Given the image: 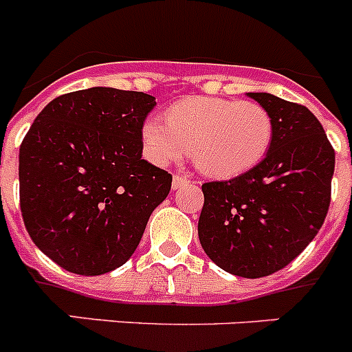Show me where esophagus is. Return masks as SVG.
Returning a JSON list of instances; mask_svg holds the SVG:
<instances>
[{"label":"esophagus","instance_id":"esophagus-1","mask_svg":"<svg viewBox=\"0 0 352 352\" xmlns=\"http://www.w3.org/2000/svg\"><path fill=\"white\" fill-rule=\"evenodd\" d=\"M186 183H188V178H186V176H183V174H174V178H173V190H178V188H182V186H185Z\"/></svg>","mask_w":352,"mask_h":352}]
</instances>
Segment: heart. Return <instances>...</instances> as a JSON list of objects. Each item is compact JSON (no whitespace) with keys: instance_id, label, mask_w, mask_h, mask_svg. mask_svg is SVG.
Segmentation results:
<instances>
[{"instance_id":"1","label":"heart","mask_w":352,"mask_h":352,"mask_svg":"<svg viewBox=\"0 0 352 352\" xmlns=\"http://www.w3.org/2000/svg\"><path fill=\"white\" fill-rule=\"evenodd\" d=\"M275 123L257 102L217 96H190L166 111V123L144 121L142 144L158 166L182 160L192 149L201 173L231 178L256 167L273 142Z\"/></svg>"}]
</instances>
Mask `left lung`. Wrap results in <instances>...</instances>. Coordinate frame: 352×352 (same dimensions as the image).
<instances>
[{
	"label": "left lung",
	"mask_w": 352,
	"mask_h": 352,
	"mask_svg": "<svg viewBox=\"0 0 352 352\" xmlns=\"http://www.w3.org/2000/svg\"><path fill=\"white\" fill-rule=\"evenodd\" d=\"M275 123L266 157L227 182L203 185L199 241L223 272L261 278L285 268L326 219L335 151L305 105L272 93H247Z\"/></svg>",
	"instance_id": "obj_1"
}]
</instances>
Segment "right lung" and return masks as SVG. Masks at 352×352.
<instances>
[{
  "mask_svg": "<svg viewBox=\"0 0 352 352\" xmlns=\"http://www.w3.org/2000/svg\"><path fill=\"white\" fill-rule=\"evenodd\" d=\"M155 96L116 88L67 93L43 107L19 151V194L33 243L67 272L102 275L138 248L173 176L142 160Z\"/></svg>",
  "mask_w": 352,
  "mask_h": 352,
  "instance_id": "right-lung-1",
  "label": "right lung"
}]
</instances>
